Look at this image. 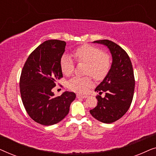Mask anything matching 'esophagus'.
<instances>
[{"mask_svg": "<svg viewBox=\"0 0 156 156\" xmlns=\"http://www.w3.org/2000/svg\"><path fill=\"white\" fill-rule=\"evenodd\" d=\"M76 97L79 98V99H84V98H87V96H86V95L79 94H76Z\"/></svg>", "mask_w": 156, "mask_h": 156, "instance_id": "esophagus-1", "label": "esophagus"}]
</instances>
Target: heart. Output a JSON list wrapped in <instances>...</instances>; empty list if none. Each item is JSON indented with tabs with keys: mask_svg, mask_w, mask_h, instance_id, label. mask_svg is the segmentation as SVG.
Returning <instances> with one entry per match:
<instances>
[{
	"mask_svg": "<svg viewBox=\"0 0 156 156\" xmlns=\"http://www.w3.org/2000/svg\"><path fill=\"white\" fill-rule=\"evenodd\" d=\"M74 57L78 62L87 63L85 74L91 75L97 80H102L108 74L111 67L110 56L97 47L84 44L74 51ZM60 68L66 76L72 74L74 69V62L69 55H63L60 59ZM93 82L90 76H75L68 82L70 90L84 94L92 87Z\"/></svg>",
	"mask_w": 156,
	"mask_h": 156,
	"instance_id": "b5f03b06",
	"label": "heart"
}]
</instances>
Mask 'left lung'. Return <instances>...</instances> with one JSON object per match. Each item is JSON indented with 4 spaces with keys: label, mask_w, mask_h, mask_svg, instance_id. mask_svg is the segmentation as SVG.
I'll return each instance as SVG.
<instances>
[{
    "label": "left lung",
    "mask_w": 156,
    "mask_h": 156,
    "mask_svg": "<svg viewBox=\"0 0 156 156\" xmlns=\"http://www.w3.org/2000/svg\"><path fill=\"white\" fill-rule=\"evenodd\" d=\"M93 42L107 47L112 64L105 78L95 89L99 94L105 92V97L98 95L97 106L89 112L97 120L112 123L121 119L131 104L135 88L133 66L126 51L115 42L108 40Z\"/></svg>",
    "instance_id": "left-lung-1"
}]
</instances>
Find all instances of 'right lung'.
<instances>
[{
  "label": "right lung",
  "mask_w": 156,
  "mask_h": 156,
  "mask_svg": "<svg viewBox=\"0 0 156 156\" xmlns=\"http://www.w3.org/2000/svg\"><path fill=\"white\" fill-rule=\"evenodd\" d=\"M66 42L50 40L40 44L25 62L20 79L21 99L30 117L40 124L59 123L69 113L75 99L74 92L65 91L55 97L52 89L63 76L60 59Z\"/></svg>",
  "instance_id": "right-lung-1"
}]
</instances>
